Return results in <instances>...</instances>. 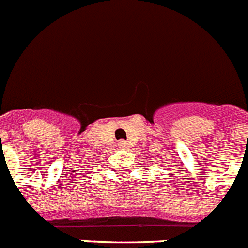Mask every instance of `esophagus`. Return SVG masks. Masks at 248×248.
Segmentation results:
<instances>
[{
    "mask_svg": "<svg viewBox=\"0 0 248 248\" xmlns=\"http://www.w3.org/2000/svg\"><path fill=\"white\" fill-rule=\"evenodd\" d=\"M125 144H126V143H125V142H123V140H122V142H120V146L125 147Z\"/></svg>",
    "mask_w": 248,
    "mask_h": 248,
    "instance_id": "esophagus-1",
    "label": "esophagus"
}]
</instances>
